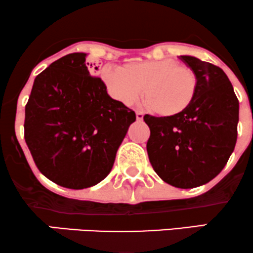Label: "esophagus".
<instances>
[{
	"label": "esophagus",
	"instance_id": "esophagus-1",
	"mask_svg": "<svg viewBox=\"0 0 253 253\" xmlns=\"http://www.w3.org/2000/svg\"><path fill=\"white\" fill-rule=\"evenodd\" d=\"M143 112L136 111V118H137V121H142V119H143Z\"/></svg>",
	"mask_w": 253,
	"mask_h": 253
}]
</instances>
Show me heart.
Segmentation results:
<instances>
[{
    "label": "heart",
    "mask_w": 253,
    "mask_h": 253,
    "mask_svg": "<svg viewBox=\"0 0 253 253\" xmlns=\"http://www.w3.org/2000/svg\"><path fill=\"white\" fill-rule=\"evenodd\" d=\"M101 79L110 94L124 105L134 104L143 88L147 106L164 117L185 111L198 88L195 70L172 58L132 61L121 68L105 65Z\"/></svg>",
    "instance_id": "obj_1"
}]
</instances>
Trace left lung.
Listing matches in <instances>:
<instances>
[{
  "label": "left lung",
  "instance_id": "obj_1",
  "mask_svg": "<svg viewBox=\"0 0 253 253\" xmlns=\"http://www.w3.org/2000/svg\"><path fill=\"white\" fill-rule=\"evenodd\" d=\"M198 79L188 109L171 117L146 115L150 129L149 161L169 185L191 189L214 179L233 153L238 136L239 101L221 68L192 56H180Z\"/></svg>",
  "mask_w": 253,
  "mask_h": 253
}]
</instances>
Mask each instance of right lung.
Returning a JSON list of instances; mask_svg holds the SVG:
<instances>
[{
  "label": "right lung",
  "mask_w": 253,
  "mask_h": 253,
  "mask_svg": "<svg viewBox=\"0 0 253 253\" xmlns=\"http://www.w3.org/2000/svg\"><path fill=\"white\" fill-rule=\"evenodd\" d=\"M86 56L74 52L51 63L35 79L25 107V141L37 167L47 179L74 190L107 177L136 121L135 112L92 76Z\"/></svg>",
  "instance_id": "1"
}]
</instances>
